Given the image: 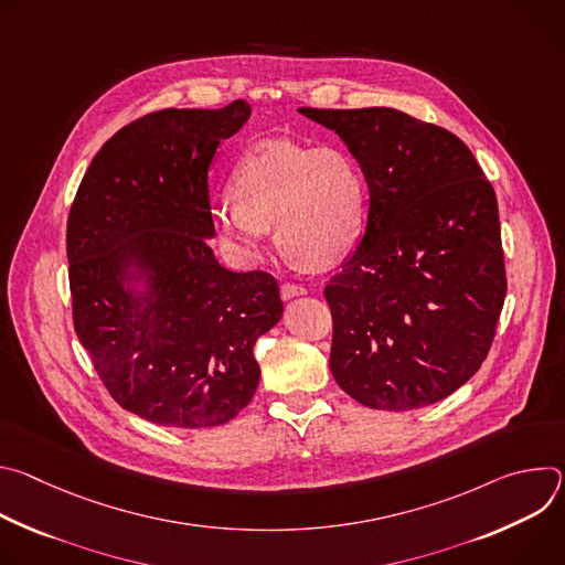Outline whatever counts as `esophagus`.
I'll return each instance as SVG.
<instances>
[{
	"mask_svg": "<svg viewBox=\"0 0 565 565\" xmlns=\"http://www.w3.org/2000/svg\"><path fill=\"white\" fill-rule=\"evenodd\" d=\"M308 290L303 286H297V284H284L281 286V299H292V297H299V295H306Z\"/></svg>",
	"mask_w": 565,
	"mask_h": 565,
	"instance_id": "1",
	"label": "esophagus"
}]
</instances>
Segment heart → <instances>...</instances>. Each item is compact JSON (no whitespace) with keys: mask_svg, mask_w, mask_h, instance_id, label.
<instances>
[{"mask_svg":"<svg viewBox=\"0 0 565 565\" xmlns=\"http://www.w3.org/2000/svg\"><path fill=\"white\" fill-rule=\"evenodd\" d=\"M366 218L364 179L349 151L266 140L238 160L232 196L212 205L218 236L244 262H262L275 227L281 253L301 268L340 266Z\"/></svg>","mask_w":565,"mask_h":565,"instance_id":"heart-1","label":"heart"}]
</instances>
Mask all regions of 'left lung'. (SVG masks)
Listing matches in <instances>:
<instances>
[{
    "instance_id": "left-lung-1",
    "label": "left lung",
    "mask_w": 565,
    "mask_h": 565,
    "mask_svg": "<svg viewBox=\"0 0 565 565\" xmlns=\"http://www.w3.org/2000/svg\"><path fill=\"white\" fill-rule=\"evenodd\" d=\"M299 114L344 140L369 185L364 234L324 288L331 373L371 409L434 405L497 333L508 281L494 188L458 136L405 111Z\"/></svg>"
}]
</instances>
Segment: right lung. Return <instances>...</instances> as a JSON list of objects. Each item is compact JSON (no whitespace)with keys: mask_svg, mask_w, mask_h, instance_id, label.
Instances as JSON below:
<instances>
[{"mask_svg":"<svg viewBox=\"0 0 565 565\" xmlns=\"http://www.w3.org/2000/svg\"><path fill=\"white\" fill-rule=\"evenodd\" d=\"M250 105L163 109L114 134L66 223L73 327L118 405L160 427L205 429L248 407L255 342L281 319L277 279L223 268L207 172Z\"/></svg>","mask_w":565,"mask_h":565,"instance_id":"1","label":"right lung"}]
</instances>
